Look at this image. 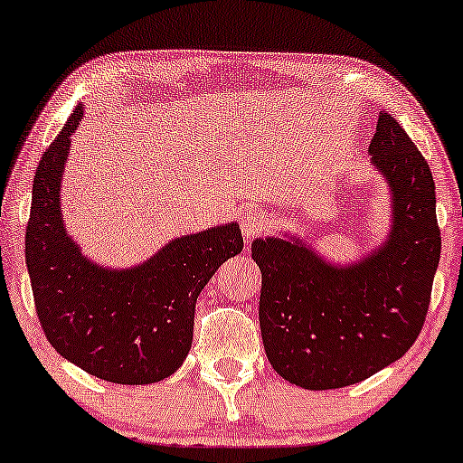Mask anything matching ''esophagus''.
Segmentation results:
<instances>
[{
	"mask_svg": "<svg viewBox=\"0 0 463 463\" xmlns=\"http://www.w3.org/2000/svg\"><path fill=\"white\" fill-rule=\"evenodd\" d=\"M241 231H243V237L251 241L266 231V218H263L258 210L245 212L243 220H241Z\"/></svg>",
	"mask_w": 463,
	"mask_h": 463,
	"instance_id": "obj_1",
	"label": "esophagus"
}]
</instances>
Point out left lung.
<instances>
[{"label": "left lung", "mask_w": 463, "mask_h": 463, "mask_svg": "<svg viewBox=\"0 0 463 463\" xmlns=\"http://www.w3.org/2000/svg\"><path fill=\"white\" fill-rule=\"evenodd\" d=\"M392 189V231L358 263L334 266L303 241L255 239L260 326L278 375L305 390H337L402 358L427 317L441 255L429 163L385 111L369 146Z\"/></svg>", "instance_id": "1"}]
</instances>
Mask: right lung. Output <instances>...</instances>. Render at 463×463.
Here are the masks:
<instances>
[{
  "instance_id": "add662e5",
  "label": "right lung",
  "mask_w": 463,
  "mask_h": 463,
  "mask_svg": "<svg viewBox=\"0 0 463 463\" xmlns=\"http://www.w3.org/2000/svg\"><path fill=\"white\" fill-rule=\"evenodd\" d=\"M84 109L65 121L36 166L26 266L47 340L90 375L121 385L171 377L194 340L195 300L226 260L243 251L237 222L185 234L136 268L107 269L65 232L61 175Z\"/></svg>"
}]
</instances>
